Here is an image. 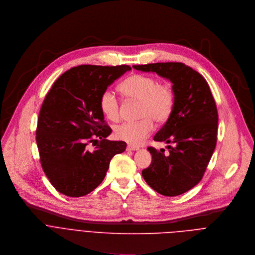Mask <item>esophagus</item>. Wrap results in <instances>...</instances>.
<instances>
[{
  "label": "esophagus",
  "instance_id": "34e87169",
  "mask_svg": "<svg viewBox=\"0 0 255 255\" xmlns=\"http://www.w3.org/2000/svg\"><path fill=\"white\" fill-rule=\"evenodd\" d=\"M127 149H128V150H137L138 147L135 146V145H132V144H128V145L127 146Z\"/></svg>",
  "mask_w": 255,
  "mask_h": 255
}]
</instances>
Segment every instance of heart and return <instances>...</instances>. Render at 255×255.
I'll list each match as a JSON object with an SVG mask.
<instances>
[{"label": "heart", "instance_id": "obj_1", "mask_svg": "<svg viewBox=\"0 0 255 255\" xmlns=\"http://www.w3.org/2000/svg\"><path fill=\"white\" fill-rule=\"evenodd\" d=\"M119 90L126 99L138 101L137 116L141 120L117 126L115 135L130 144H140L150 134L152 122L164 124L170 118L174 92L169 85L161 84L155 77L145 74L128 76L119 85ZM99 108L108 120L117 122L120 119V101L112 90L101 93Z\"/></svg>", "mask_w": 255, "mask_h": 255}]
</instances>
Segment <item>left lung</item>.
<instances>
[{"instance_id": "8db88e82", "label": "left lung", "mask_w": 255, "mask_h": 255, "mask_svg": "<svg viewBox=\"0 0 255 255\" xmlns=\"http://www.w3.org/2000/svg\"><path fill=\"white\" fill-rule=\"evenodd\" d=\"M172 82L174 107L154 140L173 143L158 150L147 147L151 164L142 170L146 184L161 195L174 197L196 186L204 175L217 140L218 114L209 85L201 74L179 62L133 65Z\"/></svg>"}]
</instances>
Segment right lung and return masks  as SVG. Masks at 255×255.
<instances>
[{"mask_svg":"<svg viewBox=\"0 0 255 255\" xmlns=\"http://www.w3.org/2000/svg\"><path fill=\"white\" fill-rule=\"evenodd\" d=\"M131 68L128 65H80L63 73L42 105L36 141L43 171L61 194L82 197L104 181L111 160L125 141H111L99 108L101 93ZM97 138L93 151L86 146Z\"/></svg>","mask_w":255,"mask_h":255,"instance_id":"obj_1","label":"right lung"}]
</instances>
